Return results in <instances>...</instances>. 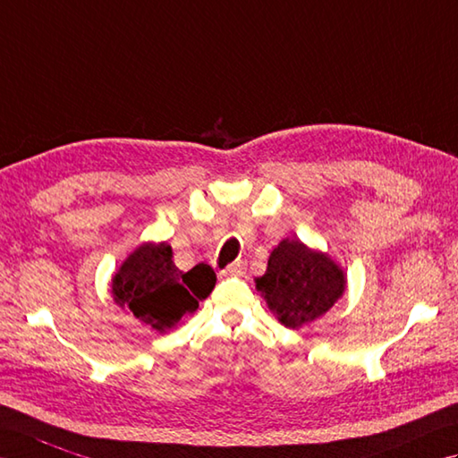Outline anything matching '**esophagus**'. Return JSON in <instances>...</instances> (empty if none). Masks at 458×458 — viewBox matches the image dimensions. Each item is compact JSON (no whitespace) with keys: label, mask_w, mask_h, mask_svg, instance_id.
<instances>
[{"label":"esophagus","mask_w":458,"mask_h":458,"mask_svg":"<svg viewBox=\"0 0 458 458\" xmlns=\"http://www.w3.org/2000/svg\"><path fill=\"white\" fill-rule=\"evenodd\" d=\"M245 270H247V262L237 260V262L229 264V267L223 270L221 274H223V276H242V274H245Z\"/></svg>","instance_id":"esophagus-1"}]
</instances>
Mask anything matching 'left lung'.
<instances>
[{
    "mask_svg": "<svg viewBox=\"0 0 458 458\" xmlns=\"http://www.w3.org/2000/svg\"><path fill=\"white\" fill-rule=\"evenodd\" d=\"M347 290V274L327 252L310 249L300 239L274 247L257 292L284 327L300 329L327 313Z\"/></svg>",
    "mask_w": 458,
    "mask_h": 458,
    "instance_id": "1",
    "label": "left lung"
}]
</instances>
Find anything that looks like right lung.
Here are the masks:
<instances>
[{"label": "right lung", "mask_w": 458, "mask_h": 458, "mask_svg": "<svg viewBox=\"0 0 458 458\" xmlns=\"http://www.w3.org/2000/svg\"><path fill=\"white\" fill-rule=\"evenodd\" d=\"M216 286L209 264L182 272L172 262L168 242H143L111 278V296L121 310L133 313L150 329L166 333L194 313Z\"/></svg>", "instance_id": "add662e5"}]
</instances>
